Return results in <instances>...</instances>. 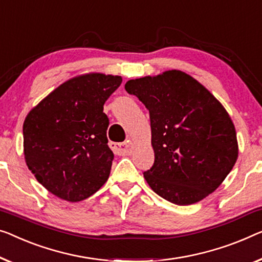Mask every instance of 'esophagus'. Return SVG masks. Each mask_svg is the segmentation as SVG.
<instances>
[{"label":"esophagus","mask_w":262,"mask_h":262,"mask_svg":"<svg viewBox=\"0 0 262 262\" xmlns=\"http://www.w3.org/2000/svg\"><path fill=\"white\" fill-rule=\"evenodd\" d=\"M111 146L113 148V150L119 155H128L130 154L133 150V142L130 140H127V141H124L122 143H112Z\"/></svg>","instance_id":"obj_1"}]
</instances>
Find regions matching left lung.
I'll return each instance as SVG.
<instances>
[{
	"instance_id": "8db88e82",
	"label": "left lung",
	"mask_w": 262,
	"mask_h": 262,
	"mask_svg": "<svg viewBox=\"0 0 262 262\" xmlns=\"http://www.w3.org/2000/svg\"><path fill=\"white\" fill-rule=\"evenodd\" d=\"M149 111L154 165L143 177L171 204L213 193L235 165V127L224 106L188 74L168 70L124 84Z\"/></svg>"
}]
</instances>
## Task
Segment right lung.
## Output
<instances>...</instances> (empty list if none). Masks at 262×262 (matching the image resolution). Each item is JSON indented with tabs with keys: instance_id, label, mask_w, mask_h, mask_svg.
I'll list each match as a JSON object with an SVG mask.
<instances>
[{
	"instance_id": "right-lung-1",
	"label": "right lung",
	"mask_w": 262,
	"mask_h": 262,
	"mask_svg": "<svg viewBox=\"0 0 262 262\" xmlns=\"http://www.w3.org/2000/svg\"><path fill=\"white\" fill-rule=\"evenodd\" d=\"M122 77L91 73L73 77L45 97L23 123L28 168L57 198L82 201L96 193L111 174L103 104Z\"/></svg>"
}]
</instances>
